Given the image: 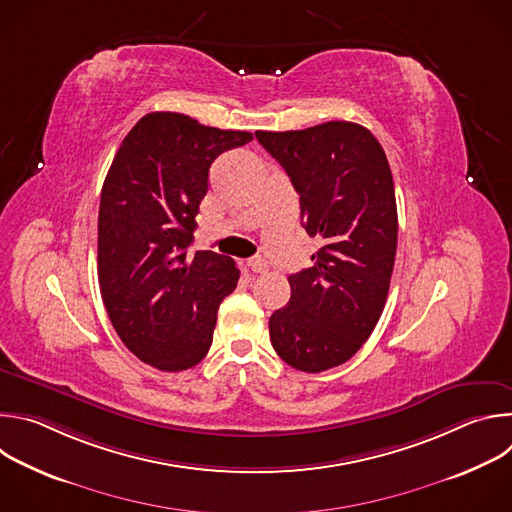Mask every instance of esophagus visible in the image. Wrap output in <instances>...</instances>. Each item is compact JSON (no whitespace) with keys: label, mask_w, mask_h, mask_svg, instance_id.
I'll return each mask as SVG.
<instances>
[{"label":"esophagus","mask_w":512,"mask_h":512,"mask_svg":"<svg viewBox=\"0 0 512 512\" xmlns=\"http://www.w3.org/2000/svg\"><path fill=\"white\" fill-rule=\"evenodd\" d=\"M249 269L253 271V273H265L267 269H269V265L263 261V259H259V257H255V259H249Z\"/></svg>","instance_id":"obj_1"}]
</instances>
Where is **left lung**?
Returning a JSON list of instances; mask_svg holds the SVG:
<instances>
[{
	"mask_svg": "<svg viewBox=\"0 0 512 512\" xmlns=\"http://www.w3.org/2000/svg\"><path fill=\"white\" fill-rule=\"evenodd\" d=\"M300 194L302 225L322 247L289 275L291 298L269 318L289 367L322 373L352 358L375 330L397 253L393 174L377 137L358 123L257 131Z\"/></svg>",
	"mask_w": 512,
	"mask_h": 512,
	"instance_id": "8db88e82",
	"label": "left lung"
}]
</instances>
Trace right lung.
<instances>
[{
	"instance_id": "obj_1",
	"label": "right lung",
	"mask_w": 512,
	"mask_h": 512,
	"mask_svg": "<svg viewBox=\"0 0 512 512\" xmlns=\"http://www.w3.org/2000/svg\"><path fill=\"white\" fill-rule=\"evenodd\" d=\"M253 133L216 129L156 111L125 135L107 172L99 206V285L123 344L154 369L198 364L221 302L237 287L231 257L196 251V214L210 164Z\"/></svg>"
}]
</instances>
